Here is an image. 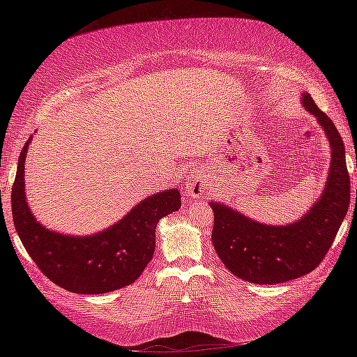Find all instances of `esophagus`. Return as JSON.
<instances>
[{
  "label": "esophagus",
  "mask_w": 357,
  "mask_h": 357,
  "mask_svg": "<svg viewBox=\"0 0 357 357\" xmlns=\"http://www.w3.org/2000/svg\"><path fill=\"white\" fill-rule=\"evenodd\" d=\"M184 189H185L187 195H189L190 198H197V197L203 195V193L206 192V189H208V178H206V174H204L202 170H198V168H197V170L192 173L190 179L185 183Z\"/></svg>",
  "instance_id": "esophagus-1"
}]
</instances>
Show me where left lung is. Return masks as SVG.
I'll return each mask as SVG.
<instances>
[{
    "instance_id": "1",
    "label": "left lung",
    "mask_w": 357,
    "mask_h": 357,
    "mask_svg": "<svg viewBox=\"0 0 357 357\" xmlns=\"http://www.w3.org/2000/svg\"><path fill=\"white\" fill-rule=\"evenodd\" d=\"M301 102L317 118L331 146V165L321 195L307 213L287 225H268L228 204L209 203L214 211L213 244L217 255L234 275L258 285L283 283L312 273L334 243L349 208L351 190L342 137L309 93H302Z\"/></svg>"
}]
</instances>
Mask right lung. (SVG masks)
I'll list each match as a JSON object with an SVG mask.
<instances>
[{"mask_svg": "<svg viewBox=\"0 0 357 357\" xmlns=\"http://www.w3.org/2000/svg\"><path fill=\"white\" fill-rule=\"evenodd\" d=\"M33 135L19 155L12 185V217L22 244L53 283L78 294H102L134 283L153 259L155 227L181 208L178 189L153 193L112 227L88 236L53 231L36 220L26 202L25 160Z\"/></svg>", "mask_w": 357, "mask_h": 357, "instance_id": "right-lung-1", "label": "right lung"}]
</instances>
